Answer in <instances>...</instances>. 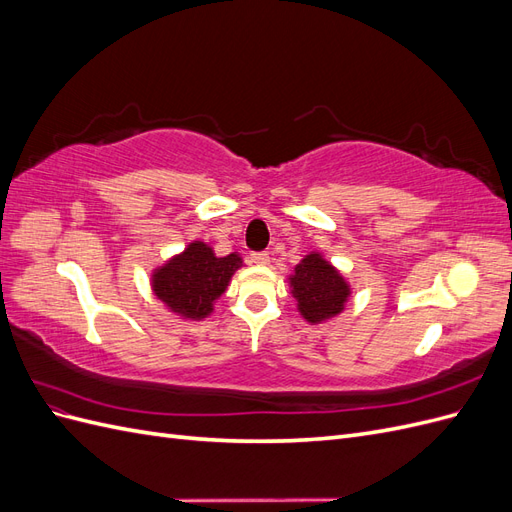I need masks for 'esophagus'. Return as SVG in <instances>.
Returning <instances> with one entry per match:
<instances>
[{
  "label": "esophagus",
  "mask_w": 512,
  "mask_h": 512,
  "mask_svg": "<svg viewBox=\"0 0 512 512\" xmlns=\"http://www.w3.org/2000/svg\"><path fill=\"white\" fill-rule=\"evenodd\" d=\"M269 260H271V256L267 252L252 254V262H256V265H269Z\"/></svg>",
  "instance_id": "1"
}]
</instances>
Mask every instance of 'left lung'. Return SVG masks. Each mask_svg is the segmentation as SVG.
I'll return each instance as SVG.
<instances>
[{
  "label": "left lung",
  "instance_id": "obj_1",
  "mask_svg": "<svg viewBox=\"0 0 512 512\" xmlns=\"http://www.w3.org/2000/svg\"><path fill=\"white\" fill-rule=\"evenodd\" d=\"M288 286L297 312L309 324H322L346 309L352 288L331 260L322 252H309L288 275Z\"/></svg>",
  "mask_w": 512,
  "mask_h": 512
}]
</instances>
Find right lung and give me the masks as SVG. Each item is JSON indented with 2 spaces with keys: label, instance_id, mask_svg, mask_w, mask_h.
I'll return each instance as SVG.
<instances>
[{
  "label": "right lung",
  "instance_id": "1",
  "mask_svg": "<svg viewBox=\"0 0 512 512\" xmlns=\"http://www.w3.org/2000/svg\"><path fill=\"white\" fill-rule=\"evenodd\" d=\"M243 267L239 252L218 256L205 241H192L151 271V292L181 320H205Z\"/></svg>",
  "mask_w": 512,
  "mask_h": 512
}]
</instances>
